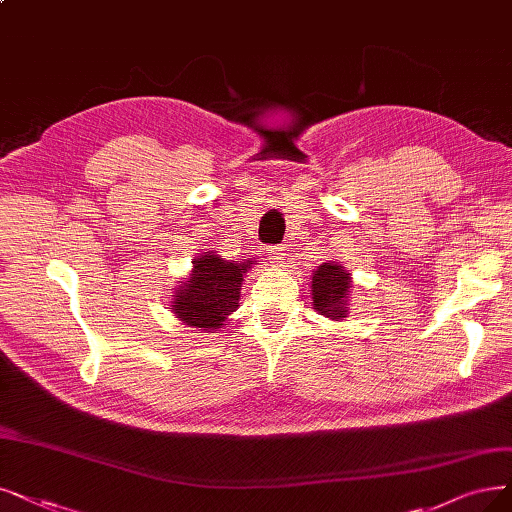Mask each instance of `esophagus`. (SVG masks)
<instances>
[{"instance_id": "34e87169", "label": "esophagus", "mask_w": 512, "mask_h": 512, "mask_svg": "<svg viewBox=\"0 0 512 512\" xmlns=\"http://www.w3.org/2000/svg\"><path fill=\"white\" fill-rule=\"evenodd\" d=\"M270 257L274 259V261H282V259H285V251H287V246L285 244H276V246H270Z\"/></svg>"}]
</instances>
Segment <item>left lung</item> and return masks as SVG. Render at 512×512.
I'll list each match as a JSON object with an SVG mask.
<instances>
[{
  "mask_svg": "<svg viewBox=\"0 0 512 512\" xmlns=\"http://www.w3.org/2000/svg\"><path fill=\"white\" fill-rule=\"evenodd\" d=\"M350 291V274L342 270L337 263H323L312 276V304L314 310L331 316L344 318L346 316V301Z\"/></svg>",
  "mask_w": 512,
  "mask_h": 512,
  "instance_id": "8db88e82",
  "label": "left lung"
}]
</instances>
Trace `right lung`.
<instances>
[{"instance_id": "obj_1", "label": "right lung", "mask_w": 512, "mask_h": 512, "mask_svg": "<svg viewBox=\"0 0 512 512\" xmlns=\"http://www.w3.org/2000/svg\"><path fill=\"white\" fill-rule=\"evenodd\" d=\"M249 266L251 261L232 263L215 253L200 255L194 261V274L175 295L173 312L189 327L219 329L225 316L238 308L242 276Z\"/></svg>"}]
</instances>
